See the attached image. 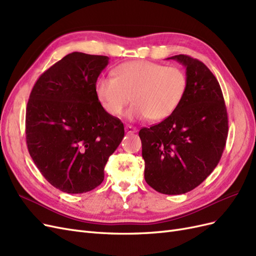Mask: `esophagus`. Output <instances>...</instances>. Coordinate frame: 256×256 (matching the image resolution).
Here are the masks:
<instances>
[{
	"label": "esophagus",
	"instance_id": "1",
	"mask_svg": "<svg viewBox=\"0 0 256 256\" xmlns=\"http://www.w3.org/2000/svg\"><path fill=\"white\" fill-rule=\"evenodd\" d=\"M126 132L128 134H132V133H136L137 132V128L132 126H126Z\"/></svg>",
	"mask_w": 256,
	"mask_h": 256
}]
</instances>
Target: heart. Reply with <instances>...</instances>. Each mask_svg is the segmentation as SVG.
<instances>
[{"instance_id":"heart-1","label":"heart","mask_w":256,"mask_h":256,"mask_svg":"<svg viewBox=\"0 0 256 256\" xmlns=\"http://www.w3.org/2000/svg\"><path fill=\"white\" fill-rule=\"evenodd\" d=\"M188 90L186 72L176 66L130 61L116 68L114 76H100L96 96L100 107L112 116H120L132 96L128 120L160 121L168 118L184 100Z\"/></svg>"}]
</instances>
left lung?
Masks as SVG:
<instances>
[{
	"mask_svg": "<svg viewBox=\"0 0 256 256\" xmlns=\"http://www.w3.org/2000/svg\"><path fill=\"white\" fill-rule=\"evenodd\" d=\"M186 68L188 90L168 118L140 130L144 180L162 194H184L198 186L220 162L228 134L221 86L205 64L178 54Z\"/></svg>",
	"mask_w": 256,
	"mask_h": 256,
	"instance_id": "8db88e82",
	"label": "left lung"
}]
</instances>
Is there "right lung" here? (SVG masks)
Segmentation results:
<instances>
[{"label": "right lung", "mask_w": 256, "mask_h": 256, "mask_svg": "<svg viewBox=\"0 0 256 256\" xmlns=\"http://www.w3.org/2000/svg\"><path fill=\"white\" fill-rule=\"evenodd\" d=\"M106 56L72 52L38 79L26 112L28 150L51 186L68 194L89 192L104 180L107 160L124 136L120 119L96 96Z\"/></svg>", "instance_id": "obj_1"}]
</instances>
